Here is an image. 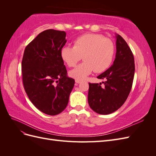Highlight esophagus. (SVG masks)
<instances>
[{"instance_id": "obj_1", "label": "esophagus", "mask_w": 156, "mask_h": 156, "mask_svg": "<svg viewBox=\"0 0 156 156\" xmlns=\"http://www.w3.org/2000/svg\"><path fill=\"white\" fill-rule=\"evenodd\" d=\"M82 82V80H81V79H75V83H81Z\"/></svg>"}]
</instances>
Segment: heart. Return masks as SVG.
<instances>
[{
	"label": "heart",
	"instance_id": "b5f03b06",
	"mask_svg": "<svg viewBox=\"0 0 156 156\" xmlns=\"http://www.w3.org/2000/svg\"><path fill=\"white\" fill-rule=\"evenodd\" d=\"M115 54V45L102 35L87 34L74 41L73 47L64 46L60 51L61 58L69 67H73L81 59L84 62L71 70V77L85 79L93 71L100 73L111 65Z\"/></svg>",
	"mask_w": 156,
	"mask_h": 156
}]
</instances>
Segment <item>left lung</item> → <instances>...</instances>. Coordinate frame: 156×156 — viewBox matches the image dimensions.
<instances>
[{
    "label": "left lung",
    "instance_id": "8db88e82",
    "mask_svg": "<svg viewBox=\"0 0 156 156\" xmlns=\"http://www.w3.org/2000/svg\"><path fill=\"white\" fill-rule=\"evenodd\" d=\"M116 56L113 64L97 77L105 79L101 83H89L88 104L98 114L108 115L124 104L133 84L135 74L134 56L126 41L116 34Z\"/></svg>",
    "mask_w": 156,
    "mask_h": 156
}]
</instances>
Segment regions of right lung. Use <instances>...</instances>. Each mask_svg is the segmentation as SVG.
<instances>
[{"label":"right lung","mask_w":156,"mask_h":156,"mask_svg":"<svg viewBox=\"0 0 156 156\" xmlns=\"http://www.w3.org/2000/svg\"><path fill=\"white\" fill-rule=\"evenodd\" d=\"M64 31L48 29L28 45L22 60L25 90L37 109L54 116L62 112L69 101L75 80L68 77L60 51L66 43Z\"/></svg>","instance_id":"1"}]
</instances>
